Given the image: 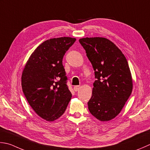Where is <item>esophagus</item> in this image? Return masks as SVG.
<instances>
[{
	"mask_svg": "<svg viewBox=\"0 0 150 150\" xmlns=\"http://www.w3.org/2000/svg\"><path fill=\"white\" fill-rule=\"evenodd\" d=\"M81 88V86H75L74 87V90L75 91V92H77V91H79V90H80Z\"/></svg>",
	"mask_w": 150,
	"mask_h": 150,
	"instance_id": "obj_1",
	"label": "esophagus"
}]
</instances>
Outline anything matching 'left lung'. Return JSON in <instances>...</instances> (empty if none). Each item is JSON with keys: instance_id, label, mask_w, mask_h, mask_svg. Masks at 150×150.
Here are the masks:
<instances>
[{"instance_id": "8db88e82", "label": "left lung", "mask_w": 150, "mask_h": 150, "mask_svg": "<svg viewBox=\"0 0 150 150\" xmlns=\"http://www.w3.org/2000/svg\"><path fill=\"white\" fill-rule=\"evenodd\" d=\"M79 42L86 51L96 80L88 102L90 112L102 122L115 118L133 90V80L124 54L105 38H85Z\"/></svg>"}]
</instances>
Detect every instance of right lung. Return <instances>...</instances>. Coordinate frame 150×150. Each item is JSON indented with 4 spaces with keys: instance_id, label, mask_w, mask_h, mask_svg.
Wrapping results in <instances>:
<instances>
[{
    "instance_id": "obj_1",
    "label": "right lung",
    "mask_w": 150,
    "mask_h": 150,
    "mask_svg": "<svg viewBox=\"0 0 150 150\" xmlns=\"http://www.w3.org/2000/svg\"><path fill=\"white\" fill-rule=\"evenodd\" d=\"M75 41L69 37L45 41L32 52L23 69L21 86L25 98L47 121L60 118L71 100L62 59Z\"/></svg>"
}]
</instances>
